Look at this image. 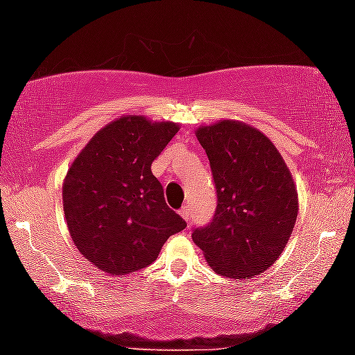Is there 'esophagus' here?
Returning <instances> with one entry per match:
<instances>
[{
	"label": "esophagus",
	"mask_w": 355,
	"mask_h": 355,
	"mask_svg": "<svg viewBox=\"0 0 355 355\" xmlns=\"http://www.w3.org/2000/svg\"><path fill=\"white\" fill-rule=\"evenodd\" d=\"M178 213H180V216L183 220L190 221V210H189V207H187V205H185V207H182L180 211H178Z\"/></svg>",
	"instance_id": "obj_1"
}]
</instances>
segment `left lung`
I'll return each instance as SVG.
<instances>
[{"label": "left lung", "instance_id": "obj_1", "mask_svg": "<svg viewBox=\"0 0 355 355\" xmlns=\"http://www.w3.org/2000/svg\"><path fill=\"white\" fill-rule=\"evenodd\" d=\"M210 160L216 211L191 233L215 272L250 279L279 258L297 218V190L266 135L238 121L196 129Z\"/></svg>", "mask_w": 355, "mask_h": 355}]
</instances>
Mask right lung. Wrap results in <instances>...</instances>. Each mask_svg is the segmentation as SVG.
I'll use <instances>...</instances> for the list:
<instances>
[{
	"label": "right lung",
	"instance_id": "right-lung-1",
	"mask_svg": "<svg viewBox=\"0 0 355 355\" xmlns=\"http://www.w3.org/2000/svg\"><path fill=\"white\" fill-rule=\"evenodd\" d=\"M177 132L178 123L125 115L97 132L67 170V228L80 254L99 270L115 276L142 270L187 226L165 203L150 170Z\"/></svg>",
	"mask_w": 355,
	"mask_h": 355
}]
</instances>
